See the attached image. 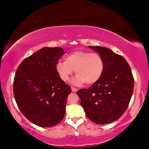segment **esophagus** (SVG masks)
Returning <instances> with one entry per match:
<instances>
[{
  "mask_svg": "<svg viewBox=\"0 0 149 149\" xmlns=\"http://www.w3.org/2000/svg\"><path fill=\"white\" fill-rule=\"evenodd\" d=\"M71 90H72V92H77L78 91V89H77V88H73V87H71Z\"/></svg>",
  "mask_w": 149,
  "mask_h": 149,
  "instance_id": "esophagus-1",
  "label": "esophagus"
}]
</instances>
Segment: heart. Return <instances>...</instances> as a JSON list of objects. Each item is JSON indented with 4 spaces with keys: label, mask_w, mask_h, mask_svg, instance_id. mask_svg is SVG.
I'll use <instances>...</instances> for the list:
<instances>
[{
    "label": "heart",
    "mask_w": 149,
    "mask_h": 149,
    "mask_svg": "<svg viewBox=\"0 0 149 149\" xmlns=\"http://www.w3.org/2000/svg\"><path fill=\"white\" fill-rule=\"evenodd\" d=\"M55 68L62 81H69L74 70L77 77L73 80V84L80 85L86 82L91 85L98 82L102 77L104 61L99 54L76 50L67 54L65 61H57Z\"/></svg>",
    "instance_id": "heart-1"
}]
</instances>
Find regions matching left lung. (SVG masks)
Wrapping results in <instances>:
<instances>
[{
    "mask_svg": "<svg viewBox=\"0 0 149 149\" xmlns=\"http://www.w3.org/2000/svg\"><path fill=\"white\" fill-rule=\"evenodd\" d=\"M89 48L102 57L104 71L98 82L77 93L88 118L96 124H107L118 120L127 109L134 92V77L122 56L107 48Z\"/></svg>",
    "mask_w": 149,
    "mask_h": 149,
    "instance_id": "8db88e82",
    "label": "left lung"
}]
</instances>
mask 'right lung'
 I'll return each instance as SVG.
<instances>
[{
  "mask_svg": "<svg viewBox=\"0 0 149 149\" xmlns=\"http://www.w3.org/2000/svg\"><path fill=\"white\" fill-rule=\"evenodd\" d=\"M65 52L45 47L21 63L14 80V95L22 114L40 127H52L63 118L71 89L60 79L56 63Z\"/></svg>",
  "mask_w": 149,
  "mask_h": 149,
  "instance_id": "add662e5",
  "label": "right lung"
}]
</instances>
